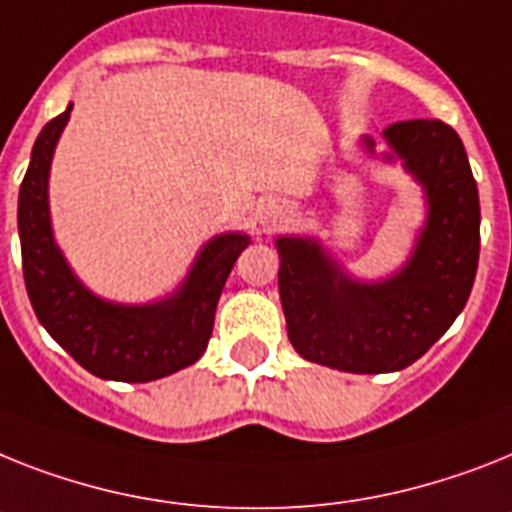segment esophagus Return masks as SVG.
<instances>
[{"mask_svg":"<svg viewBox=\"0 0 512 512\" xmlns=\"http://www.w3.org/2000/svg\"><path fill=\"white\" fill-rule=\"evenodd\" d=\"M285 217H287V204H285V201H269V204L264 206V214H261L266 230H272V227L280 225V222Z\"/></svg>","mask_w":512,"mask_h":512,"instance_id":"obj_1","label":"esophagus"}]
</instances>
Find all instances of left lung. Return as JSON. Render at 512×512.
Here are the masks:
<instances>
[{"instance_id": "obj_1", "label": "left lung", "mask_w": 512, "mask_h": 512, "mask_svg": "<svg viewBox=\"0 0 512 512\" xmlns=\"http://www.w3.org/2000/svg\"><path fill=\"white\" fill-rule=\"evenodd\" d=\"M384 141V159H403L429 206L400 272L353 280L314 238H277L287 337L306 361L350 374L400 371L424 356L463 311L479 266V190L458 133L442 120H403Z\"/></svg>"}]
</instances>
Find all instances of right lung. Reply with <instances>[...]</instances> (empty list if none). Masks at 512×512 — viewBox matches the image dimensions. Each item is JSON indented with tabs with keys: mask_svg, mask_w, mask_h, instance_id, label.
I'll use <instances>...</instances> for the list:
<instances>
[{
	"mask_svg": "<svg viewBox=\"0 0 512 512\" xmlns=\"http://www.w3.org/2000/svg\"><path fill=\"white\" fill-rule=\"evenodd\" d=\"M70 109L73 104L38 133L20 185L25 290L38 322L94 377L114 382L162 379L204 356L222 287L251 238L243 232L211 238L198 251L180 290L164 301L122 306L91 293L54 243L49 217V170Z\"/></svg>",
	"mask_w": 512,
	"mask_h": 512,
	"instance_id": "obj_1",
	"label": "right lung"
}]
</instances>
